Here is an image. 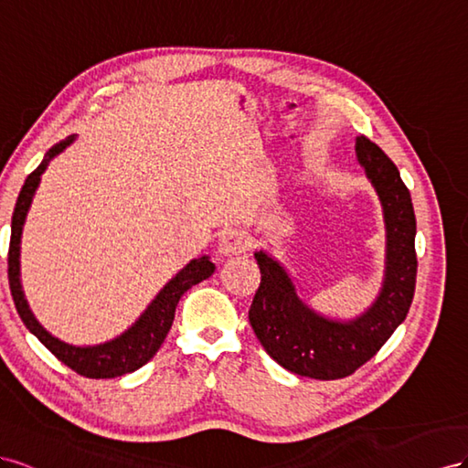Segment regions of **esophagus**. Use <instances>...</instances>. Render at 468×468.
<instances>
[{"instance_id":"obj_1","label":"esophagus","mask_w":468,"mask_h":468,"mask_svg":"<svg viewBox=\"0 0 468 468\" xmlns=\"http://www.w3.org/2000/svg\"><path fill=\"white\" fill-rule=\"evenodd\" d=\"M249 247V235L239 229V227H231L221 233L219 237V252L223 257H233V255H241Z\"/></svg>"}]
</instances>
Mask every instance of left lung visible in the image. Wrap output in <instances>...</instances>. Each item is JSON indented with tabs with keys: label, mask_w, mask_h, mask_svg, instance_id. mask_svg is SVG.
Listing matches in <instances>:
<instances>
[{
	"label": "left lung",
	"mask_w": 468,
	"mask_h": 468,
	"mask_svg": "<svg viewBox=\"0 0 468 468\" xmlns=\"http://www.w3.org/2000/svg\"><path fill=\"white\" fill-rule=\"evenodd\" d=\"M356 158L375 186L386 221V278L377 303L351 324L315 315L298 298L282 266L255 252L261 284L249 322L264 351L293 375L337 380L375 356L404 322L416 292V216L411 196L392 160L377 143L360 135Z\"/></svg>",
	"instance_id": "8db88e82"
}]
</instances>
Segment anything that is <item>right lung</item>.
<instances>
[{"label":"right lung","mask_w":468,"mask_h":468,"mask_svg":"<svg viewBox=\"0 0 468 468\" xmlns=\"http://www.w3.org/2000/svg\"><path fill=\"white\" fill-rule=\"evenodd\" d=\"M74 137H69L66 141L57 143L48 151V158L58 154L66 144H70ZM48 158L43 160L29 176H27L23 188L19 192L16 209H13L11 218V241H9V252H7V278H9V290L13 302H16V308L23 324L27 325L33 335L41 341L47 349L55 355L60 363H64L80 377L86 378H117L123 377L127 372H135L143 365L149 363V360L156 355L160 345L165 343L168 331L175 322V312L184 292H188L192 286L199 284L202 280L209 278L216 271V264H213L207 257L196 259L190 264H186L170 282L160 290L154 302L149 305L139 322L133 325L129 331H125L122 337L98 345V346H72L66 345L58 339H55L47 333L41 325H38L37 319L33 317L29 305L23 296L21 290V280H19V245H21V233H23V223L27 218V211L33 202V196L38 182H41V175L47 168Z\"/></svg>","instance_id":"add662e5"}]
</instances>
